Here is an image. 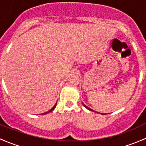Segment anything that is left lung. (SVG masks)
Masks as SVG:
<instances>
[{
	"instance_id": "1",
	"label": "left lung",
	"mask_w": 146,
	"mask_h": 146,
	"mask_svg": "<svg viewBox=\"0 0 146 146\" xmlns=\"http://www.w3.org/2000/svg\"><path fill=\"white\" fill-rule=\"evenodd\" d=\"M82 104H83V106H84V107H85V108H86V109H88V110H90V111H94V112H97V113H98V111H94L93 110H92V109H90V108H89V107H87V106L85 105V104H83V103H82ZM99 114H102V113H99Z\"/></svg>"
}]
</instances>
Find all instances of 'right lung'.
I'll list each match as a JSON object with an SVG mask.
<instances>
[{
	"instance_id": "add662e5",
	"label": "right lung",
	"mask_w": 146,
	"mask_h": 146,
	"mask_svg": "<svg viewBox=\"0 0 146 146\" xmlns=\"http://www.w3.org/2000/svg\"><path fill=\"white\" fill-rule=\"evenodd\" d=\"M56 104H57V102L56 103V104L54 106V107H53V108H51V110H49V111H46V112H45V113H43V114H47V113H49V112H51V111H52L53 110H54V109H55V107H56Z\"/></svg>"
}]
</instances>
